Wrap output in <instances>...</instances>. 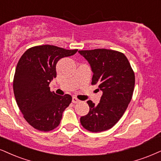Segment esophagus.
<instances>
[{
	"mask_svg": "<svg viewBox=\"0 0 161 161\" xmlns=\"http://www.w3.org/2000/svg\"><path fill=\"white\" fill-rule=\"evenodd\" d=\"M80 101L79 99H77L76 97H72V102L73 103H78L80 102Z\"/></svg>",
	"mask_w": 161,
	"mask_h": 161,
	"instance_id": "esophagus-1",
	"label": "esophagus"
}]
</instances>
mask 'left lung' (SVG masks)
Segmentation results:
<instances>
[{
    "mask_svg": "<svg viewBox=\"0 0 161 161\" xmlns=\"http://www.w3.org/2000/svg\"><path fill=\"white\" fill-rule=\"evenodd\" d=\"M78 52L90 63L92 84L103 92L98 105L87 102L90 111L80 117V123L91 132L107 130L120 119L131 100L134 72L125 55L119 51L103 48Z\"/></svg>",
    "mask_w": 161,
    "mask_h": 161,
    "instance_id": "left-lung-1",
    "label": "left lung"
}]
</instances>
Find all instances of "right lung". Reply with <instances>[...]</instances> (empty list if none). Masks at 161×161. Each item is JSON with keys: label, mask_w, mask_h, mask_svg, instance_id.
<instances>
[{"label": "right lung", "mask_w": 161, "mask_h": 161, "mask_svg": "<svg viewBox=\"0 0 161 161\" xmlns=\"http://www.w3.org/2000/svg\"><path fill=\"white\" fill-rule=\"evenodd\" d=\"M77 51L50 45L27 49L19 60L13 80L17 104L25 120L41 131L56 128L63 113L71 102L70 95L51 92L49 84L57 77L56 65L63 57Z\"/></svg>", "instance_id": "right-lung-1"}]
</instances>
